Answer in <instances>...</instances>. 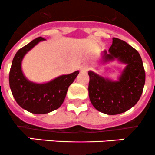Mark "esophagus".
I'll list each match as a JSON object with an SVG mask.
<instances>
[{
	"label": "esophagus",
	"mask_w": 155,
	"mask_h": 155,
	"mask_svg": "<svg viewBox=\"0 0 155 155\" xmlns=\"http://www.w3.org/2000/svg\"><path fill=\"white\" fill-rule=\"evenodd\" d=\"M89 68H89V66L87 65H82L81 66V68H80V70H81V72L85 73V72H87V71H88Z\"/></svg>",
	"instance_id": "1"
}]
</instances>
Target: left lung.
Listing matches in <instances>:
<instances>
[{
	"mask_svg": "<svg viewBox=\"0 0 155 155\" xmlns=\"http://www.w3.org/2000/svg\"><path fill=\"white\" fill-rule=\"evenodd\" d=\"M103 62L117 59L127 64L118 81L106 79L93 71L88 72L89 96L96 110L114 115L134 106L143 91L145 73L142 58L136 49L122 40L113 38L112 45L104 51Z\"/></svg>",
	"mask_w": 155,
	"mask_h": 155,
	"instance_id": "8db88e82",
	"label": "left lung"
}]
</instances>
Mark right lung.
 Wrapping results in <instances>:
<instances>
[{
    "mask_svg": "<svg viewBox=\"0 0 155 155\" xmlns=\"http://www.w3.org/2000/svg\"><path fill=\"white\" fill-rule=\"evenodd\" d=\"M44 40L39 37L19 49L13 58L9 74L10 90L15 100L26 111L37 114H47L59 108L63 103L68 87L79 74L76 71L42 84L28 81L21 68L22 59L31 49Z\"/></svg>",
    "mask_w": 155,
    "mask_h": 155,
    "instance_id": "obj_1",
    "label": "right lung"
}]
</instances>
